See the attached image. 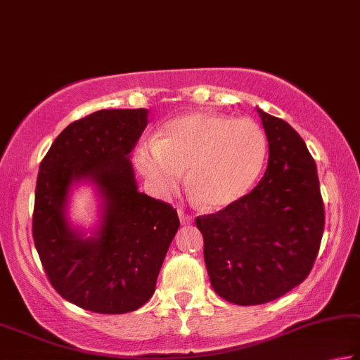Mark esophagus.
Returning <instances> with one entry per match:
<instances>
[{
  "mask_svg": "<svg viewBox=\"0 0 360 360\" xmlns=\"http://www.w3.org/2000/svg\"><path fill=\"white\" fill-rule=\"evenodd\" d=\"M179 217H180L181 225H190V224H193V217H191V215H188V214L184 212V211H179Z\"/></svg>",
  "mask_w": 360,
  "mask_h": 360,
  "instance_id": "34e87169",
  "label": "esophagus"
}]
</instances>
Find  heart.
<instances>
[{"instance_id":"1","label":"heart","mask_w":360,"mask_h":360,"mask_svg":"<svg viewBox=\"0 0 360 360\" xmlns=\"http://www.w3.org/2000/svg\"><path fill=\"white\" fill-rule=\"evenodd\" d=\"M267 136L250 119L188 114L170 120L158 141L136 151V165L159 196L179 191L184 174L193 198L209 211L248 195L267 159Z\"/></svg>"}]
</instances>
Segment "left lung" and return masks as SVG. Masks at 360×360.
<instances>
[{
	"mask_svg": "<svg viewBox=\"0 0 360 360\" xmlns=\"http://www.w3.org/2000/svg\"><path fill=\"white\" fill-rule=\"evenodd\" d=\"M269 164L257 186L222 211L196 217L214 291L238 306L283 296L306 280L323 235L314 158L290 124L262 109Z\"/></svg>",
	"mask_w": 360,
	"mask_h": 360,
	"instance_id": "obj_1",
	"label": "left lung"
}]
</instances>
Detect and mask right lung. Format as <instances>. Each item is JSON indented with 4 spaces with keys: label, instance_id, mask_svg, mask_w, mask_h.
<instances>
[{
    "label": "right lung",
    "instance_id": "right-lung-1",
    "mask_svg": "<svg viewBox=\"0 0 360 360\" xmlns=\"http://www.w3.org/2000/svg\"><path fill=\"white\" fill-rule=\"evenodd\" d=\"M146 124L143 108L96 110L65 127L40 164L33 241L53 288L85 311L141 307L180 226L170 204L138 191L130 153ZM84 179L103 198L102 224L88 238L65 217L70 186Z\"/></svg>",
    "mask_w": 360,
    "mask_h": 360
}]
</instances>
